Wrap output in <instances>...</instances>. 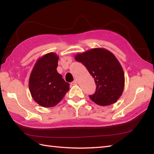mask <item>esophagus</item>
Segmentation results:
<instances>
[{"label":"esophagus","mask_w":154,"mask_h":154,"mask_svg":"<svg viewBox=\"0 0 154 154\" xmlns=\"http://www.w3.org/2000/svg\"><path fill=\"white\" fill-rule=\"evenodd\" d=\"M77 83H78V80H74L73 82H71V85H77Z\"/></svg>","instance_id":"1"}]
</instances>
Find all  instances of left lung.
Instances as JSON below:
<instances>
[{
  "label": "left lung",
  "mask_w": 154,
  "mask_h": 154,
  "mask_svg": "<svg viewBox=\"0 0 154 154\" xmlns=\"http://www.w3.org/2000/svg\"><path fill=\"white\" fill-rule=\"evenodd\" d=\"M88 69L97 87L89 97L96 104L108 106L116 103L123 93L125 76L122 66L111 51L94 48L75 56Z\"/></svg>",
  "instance_id": "1"
}]
</instances>
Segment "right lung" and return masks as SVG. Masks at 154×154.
Returning a JSON list of instances; mask_svg holds the SVG:
<instances>
[{
  "label": "right lung",
  "mask_w": 154,
  "mask_h": 154,
  "mask_svg": "<svg viewBox=\"0 0 154 154\" xmlns=\"http://www.w3.org/2000/svg\"><path fill=\"white\" fill-rule=\"evenodd\" d=\"M59 57L49 53L40 57L35 64L29 81L31 97L43 107H53L59 103L69 91V85L57 72Z\"/></svg>",
  "instance_id": "1"
}]
</instances>
